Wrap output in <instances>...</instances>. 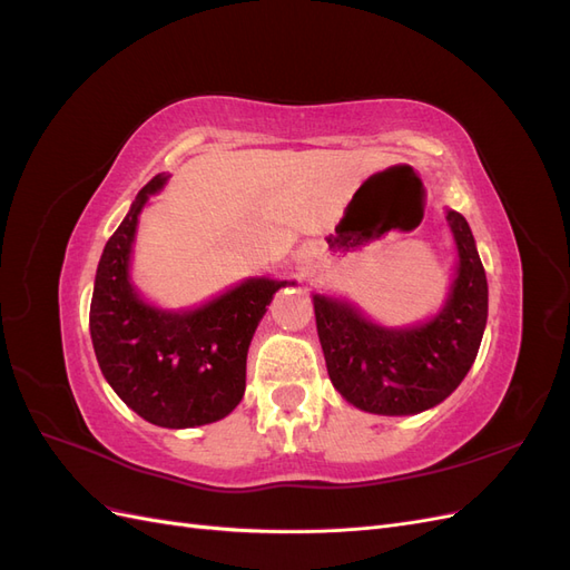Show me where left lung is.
<instances>
[{"label": "left lung", "mask_w": 570, "mask_h": 570, "mask_svg": "<svg viewBox=\"0 0 570 570\" xmlns=\"http://www.w3.org/2000/svg\"><path fill=\"white\" fill-rule=\"evenodd\" d=\"M456 247L452 285L435 314L385 325L347 297L314 292L316 331L333 387L377 416H411L442 404L471 371L488 325V278L469 220L446 209Z\"/></svg>", "instance_id": "8db88e82"}]
</instances>
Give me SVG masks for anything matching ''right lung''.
Segmentation results:
<instances>
[{"instance_id": "add662e5", "label": "right lung", "mask_w": 570, "mask_h": 570, "mask_svg": "<svg viewBox=\"0 0 570 570\" xmlns=\"http://www.w3.org/2000/svg\"><path fill=\"white\" fill-rule=\"evenodd\" d=\"M168 174L154 176L101 252L90 304L97 364L137 416L159 428H197L226 419L247 381V352L273 295L292 281L256 275L187 308L147 302L132 283V245L149 197Z\"/></svg>"}]
</instances>
